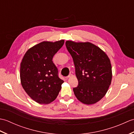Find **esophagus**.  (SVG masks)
I'll return each instance as SVG.
<instances>
[{
	"instance_id": "esophagus-1",
	"label": "esophagus",
	"mask_w": 134,
	"mask_h": 134,
	"mask_svg": "<svg viewBox=\"0 0 134 134\" xmlns=\"http://www.w3.org/2000/svg\"><path fill=\"white\" fill-rule=\"evenodd\" d=\"M73 76V75L71 74H69V75L67 76V78H71V76Z\"/></svg>"
}]
</instances>
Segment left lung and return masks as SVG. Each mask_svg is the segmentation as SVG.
<instances>
[{
    "instance_id": "8db88e82",
    "label": "left lung",
    "mask_w": 134,
    "mask_h": 134,
    "mask_svg": "<svg viewBox=\"0 0 134 134\" xmlns=\"http://www.w3.org/2000/svg\"><path fill=\"white\" fill-rule=\"evenodd\" d=\"M65 46L71 55L78 81L74 93L79 101L96 104L108 92L112 78V66L108 55L89 42L67 41Z\"/></svg>"
}]
</instances>
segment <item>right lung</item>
<instances>
[{"label": "right lung", "mask_w": 134, "mask_h": 134, "mask_svg": "<svg viewBox=\"0 0 134 134\" xmlns=\"http://www.w3.org/2000/svg\"><path fill=\"white\" fill-rule=\"evenodd\" d=\"M64 43L42 41L29 48L24 56L20 67L22 87L30 97L41 104L53 101L64 81L58 76V70L52 62L55 54Z\"/></svg>", "instance_id": "right-lung-1"}]
</instances>
